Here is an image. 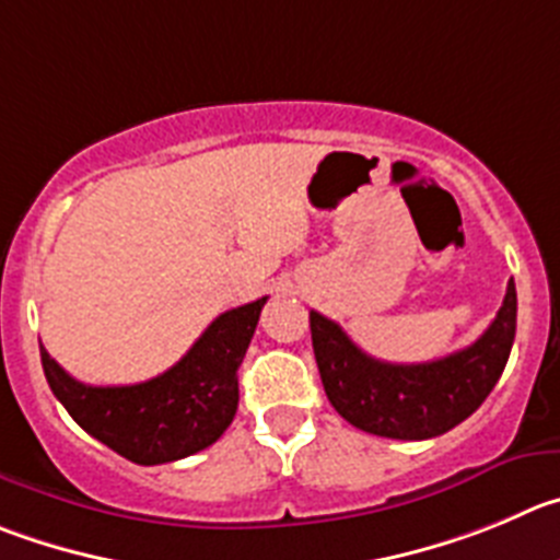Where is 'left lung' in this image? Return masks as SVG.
Listing matches in <instances>:
<instances>
[{"mask_svg": "<svg viewBox=\"0 0 560 560\" xmlns=\"http://www.w3.org/2000/svg\"><path fill=\"white\" fill-rule=\"evenodd\" d=\"M312 348L334 409L359 431L386 439H431L467 420L494 389L516 334V287L492 326L464 351L422 364H392L368 353L334 320L310 312Z\"/></svg>", "mask_w": 560, "mask_h": 560, "instance_id": "left-lung-1", "label": "left lung"}]
</instances>
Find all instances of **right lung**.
I'll return each mask as SVG.
<instances>
[{"instance_id":"add662e5","label":"right lung","mask_w":560,"mask_h":560,"mask_svg":"<svg viewBox=\"0 0 560 560\" xmlns=\"http://www.w3.org/2000/svg\"><path fill=\"white\" fill-rule=\"evenodd\" d=\"M268 295L223 312L190 351L156 378L132 386H91L71 378L40 345V364L55 398L80 428L135 464L192 456L232 425L237 411V368Z\"/></svg>"}]
</instances>
